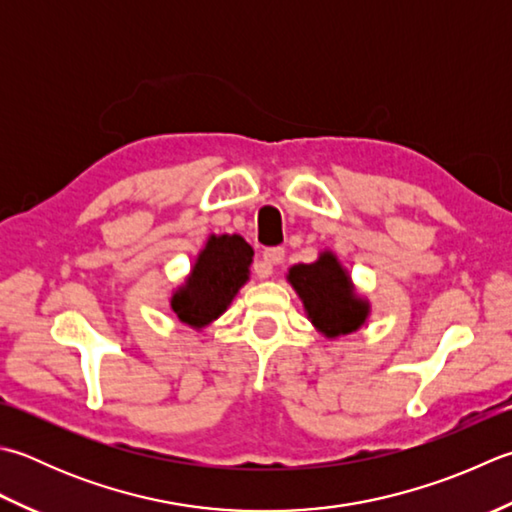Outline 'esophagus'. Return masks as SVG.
<instances>
[{"mask_svg":"<svg viewBox=\"0 0 512 512\" xmlns=\"http://www.w3.org/2000/svg\"><path fill=\"white\" fill-rule=\"evenodd\" d=\"M284 257H286V250L284 248H266L262 264L255 268L257 277H268L270 273H273V266L284 262Z\"/></svg>","mask_w":512,"mask_h":512,"instance_id":"34e87169","label":"esophagus"}]
</instances>
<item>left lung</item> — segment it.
Wrapping results in <instances>:
<instances>
[{"instance_id": "obj_1", "label": "left lung", "mask_w": 512, "mask_h": 512, "mask_svg": "<svg viewBox=\"0 0 512 512\" xmlns=\"http://www.w3.org/2000/svg\"><path fill=\"white\" fill-rule=\"evenodd\" d=\"M288 282L302 297L308 319L326 337L355 333L366 322L368 304L355 295L350 277L333 253L288 270Z\"/></svg>"}]
</instances>
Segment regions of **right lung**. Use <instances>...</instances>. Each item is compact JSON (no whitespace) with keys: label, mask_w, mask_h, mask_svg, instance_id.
I'll list each match as a JSON object with an SVG mask.
<instances>
[{"label":"right lung","mask_w":512,"mask_h":512,"mask_svg":"<svg viewBox=\"0 0 512 512\" xmlns=\"http://www.w3.org/2000/svg\"><path fill=\"white\" fill-rule=\"evenodd\" d=\"M253 248L239 235H210L186 284L170 297L179 322L204 328L224 313L237 290L248 282Z\"/></svg>","instance_id":"add662e5"}]
</instances>
